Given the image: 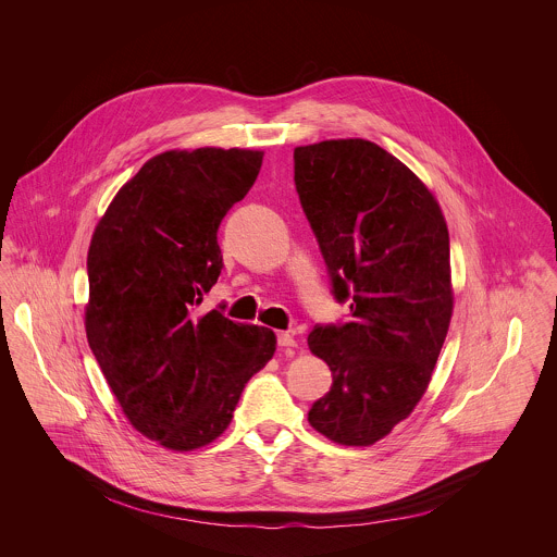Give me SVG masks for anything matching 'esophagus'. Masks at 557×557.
<instances>
[{
    "label": "esophagus",
    "mask_w": 557,
    "mask_h": 557,
    "mask_svg": "<svg viewBox=\"0 0 557 557\" xmlns=\"http://www.w3.org/2000/svg\"><path fill=\"white\" fill-rule=\"evenodd\" d=\"M276 341H278L281 347H296V345H298V341H296L289 332H278V334H276Z\"/></svg>",
    "instance_id": "1"
}]
</instances>
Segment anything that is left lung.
<instances>
[{
  "mask_svg": "<svg viewBox=\"0 0 557 557\" xmlns=\"http://www.w3.org/2000/svg\"><path fill=\"white\" fill-rule=\"evenodd\" d=\"M302 210L351 321L318 325L309 349L332 371L311 426L341 446H373L426 393L455 307L448 225L435 195L367 139L294 150Z\"/></svg>",
  "mask_w": 557,
  "mask_h": 557,
  "instance_id": "obj_1",
  "label": "left lung"
}]
</instances>
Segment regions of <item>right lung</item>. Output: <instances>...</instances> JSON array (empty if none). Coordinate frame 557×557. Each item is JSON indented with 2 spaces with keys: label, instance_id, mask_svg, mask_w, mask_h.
I'll return each mask as SVG.
<instances>
[{
  "label": "right lung",
  "instance_id": "add662e5",
  "mask_svg": "<svg viewBox=\"0 0 557 557\" xmlns=\"http://www.w3.org/2000/svg\"><path fill=\"white\" fill-rule=\"evenodd\" d=\"M261 150H166L113 197L87 250V343L128 422L162 448L212 444L276 351L268 327L193 315L216 283V232Z\"/></svg>",
  "mask_w": 557,
  "mask_h": 557
}]
</instances>
